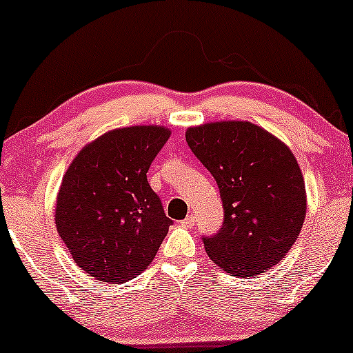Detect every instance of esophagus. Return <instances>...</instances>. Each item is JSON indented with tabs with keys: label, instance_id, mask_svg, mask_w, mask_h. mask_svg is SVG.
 Returning <instances> with one entry per match:
<instances>
[{
	"label": "esophagus",
	"instance_id": "esophagus-1",
	"mask_svg": "<svg viewBox=\"0 0 353 353\" xmlns=\"http://www.w3.org/2000/svg\"><path fill=\"white\" fill-rule=\"evenodd\" d=\"M182 225H184V227H188V228H192L194 225H195V217H194V215H189V217H185L184 220H182Z\"/></svg>",
	"mask_w": 353,
	"mask_h": 353
}]
</instances>
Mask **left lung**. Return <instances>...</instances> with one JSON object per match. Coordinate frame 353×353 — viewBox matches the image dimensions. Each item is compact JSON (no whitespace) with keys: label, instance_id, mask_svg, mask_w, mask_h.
Wrapping results in <instances>:
<instances>
[{"label":"left lung","instance_id":"left-lung-1","mask_svg":"<svg viewBox=\"0 0 353 353\" xmlns=\"http://www.w3.org/2000/svg\"><path fill=\"white\" fill-rule=\"evenodd\" d=\"M185 141L222 197V228L202 239L210 260L239 278L278 265L305 219L303 172L290 148L250 121L194 126Z\"/></svg>","mask_w":353,"mask_h":353}]
</instances>
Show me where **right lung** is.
Here are the masks:
<instances>
[{
    "mask_svg": "<svg viewBox=\"0 0 353 353\" xmlns=\"http://www.w3.org/2000/svg\"><path fill=\"white\" fill-rule=\"evenodd\" d=\"M169 136L156 125L112 130L82 148L63 176L55 227L74 261L101 283L133 279L168 235L172 220L146 172Z\"/></svg>",
    "mask_w": 353,
    "mask_h": 353,
    "instance_id": "1",
    "label": "right lung"
}]
</instances>
